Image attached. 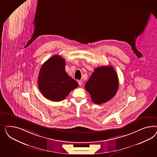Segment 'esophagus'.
<instances>
[{
    "label": "esophagus",
    "instance_id": "obj_1",
    "mask_svg": "<svg viewBox=\"0 0 157 157\" xmlns=\"http://www.w3.org/2000/svg\"><path fill=\"white\" fill-rule=\"evenodd\" d=\"M78 84H79V86L82 85V81H78Z\"/></svg>",
    "mask_w": 157,
    "mask_h": 157
}]
</instances>
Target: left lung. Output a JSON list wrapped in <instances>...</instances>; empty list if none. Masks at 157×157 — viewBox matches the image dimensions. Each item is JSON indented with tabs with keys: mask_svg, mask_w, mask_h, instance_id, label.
<instances>
[{
	"mask_svg": "<svg viewBox=\"0 0 157 157\" xmlns=\"http://www.w3.org/2000/svg\"><path fill=\"white\" fill-rule=\"evenodd\" d=\"M85 87L94 104L105 103L112 99L117 91L118 76L113 67H100L95 68Z\"/></svg>",
	"mask_w": 157,
	"mask_h": 157,
	"instance_id": "left-lung-1",
	"label": "left lung"
}]
</instances>
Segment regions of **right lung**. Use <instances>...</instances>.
Masks as SVG:
<instances>
[{"instance_id":"add662e5","label":"right lung","mask_w":157,"mask_h":157,"mask_svg":"<svg viewBox=\"0 0 157 157\" xmlns=\"http://www.w3.org/2000/svg\"><path fill=\"white\" fill-rule=\"evenodd\" d=\"M65 66V60L59 55H54L41 67L38 88L48 100L55 102L63 101L78 86L76 81L67 74Z\"/></svg>"}]
</instances>
